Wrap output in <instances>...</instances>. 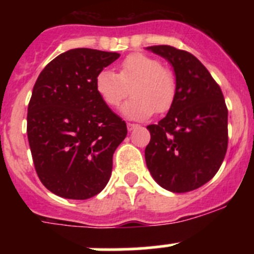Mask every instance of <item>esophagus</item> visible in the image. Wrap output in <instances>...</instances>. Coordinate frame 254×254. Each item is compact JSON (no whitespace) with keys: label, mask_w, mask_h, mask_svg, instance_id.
Wrapping results in <instances>:
<instances>
[{"label":"esophagus","mask_w":254,"mask_h":254,"mask_svg":"<svg viewBox=\"0 0 254 254\" xmlns=\"http://www.w3.org/2000/svg\"><path fill=\"white\" fill-rule=\"evenodd\" d=\"M140 126L136 125V123H127V128H128V131H133V129L138 128Z\"/></svg>","instance_id":"esophagus-1"}]
</instances>
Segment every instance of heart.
<instances>
[{
  "label": "heart",
  "instance_id": "heart-1",
  "mask_svg": "<svg viewBox=\"0 0 254 254\" xmlns=\"http://www.w3.org/2000/svg\"><path fill=\"white\" fill-rule=\"evenodd\" d=\"M122 112L132 120H146L156 112L163 114L174 104L177 80L156 58L145 53H131L121 61L118 73L102 69L95 77V90L109 108H118L129 95Z\"/></svg>",
  "mask_w": 254,
  "mask_h": 254
}]
</instances>
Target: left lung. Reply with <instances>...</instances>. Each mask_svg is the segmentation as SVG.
<instances>
[{"instance_id":"obj_1","label":"left lung","mask_w":254,"mask_h":254,"mask_svg":"<svg viewBox=\"0 0 254 254\" xmlns=\"http://www.w3.org/2000/svg\"><path fill=\"white\" fill-rule=\"evenodd\" d=\"M149 51L172 64L177 80L174 104L158 125L147 126V169L159 186L185 193L207 183L228 149V108L223 91L190 52L170 46Z\"/></svg>"}]
</instances>
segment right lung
<instances>
[{"mask_svg":"<svg viewBox=\"0 0 254 254\" xmlns=\"http://www.w3.org/2000/svg\"><path fill=\"white\" fill-rule=\"evenodd\" d=\"M118 57L116 52L69 49L38 76L26 132L35 172L52 193L87 199L111 178L127 126L100 99L95 77Z\"/></svg>","mask_w":254,"mask_h":254,"instance_id":"right-lung-1","label":"right lung"}]
</instances>
